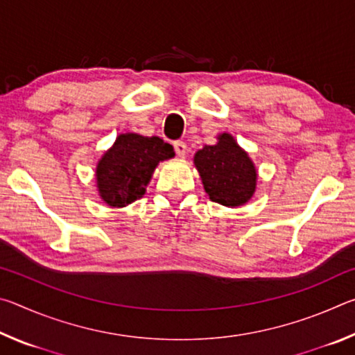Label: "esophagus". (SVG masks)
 I'll use <instances>...</instances> for the list:
<instances>
[{
	"instance_id": "obj_1",
	"label": "esophagus",
	"mask_w": 355,
	"mask_h": 355,
	"mask_svg": "<svg viewBox=\"0 0 355 355\" xmlns=\"http://www.w3.org/2000/svg\"><path fill=\"white\" fill-rule=\"evenodd\" d=\"M173 148H175V153L180 156V158H183L186 152H188V146H186L183 141H177L173 144Z\"/></svg>"
}]
</instances>
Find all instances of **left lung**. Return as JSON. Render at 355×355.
<instances>
[{"label":"left lung","instance_id":"obj_1","mask_svg":"<svg viewBox=\"0 0 355 355\" xmlns=\"http://www.w3.org/2000/svg\"><path fill=\"white\" fill-rule=\"evenodd\" d=\"M194 166L213 202L236 208L255 194L257 167L232 135L220 133L218 142L199 150L194 155Z\"/></svg>","mask_w":355,"mask_h":355}]
</instances>
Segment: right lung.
Masks as SVG:
<instances>
[{"instance_id":"add662e5","label":"right lung","mask_w":355,"mask_h":355,"mask_svg":"<svg viewBox=\"0 0 355 355\" xmlns=\"http://www.w3.org/2000/svg\"><path fill=\"white\" fill-rule=\"evenodd\" d=\"M173 156V147L158 136L119 135L95 169L100 199L111 208H123L141 199L156 166Z\"/></svg>"}]
</instances>
